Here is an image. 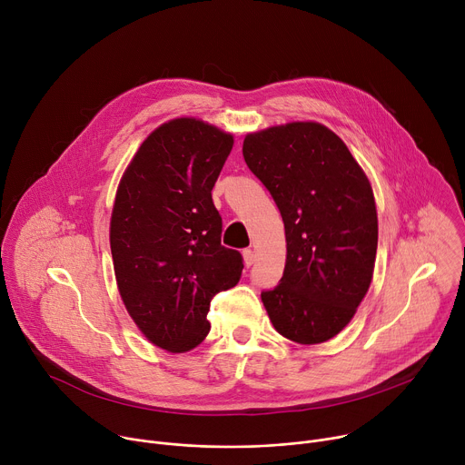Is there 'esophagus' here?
<instances>
[{"label":"esophagus","mask_w":465,"mask_h":465,"mask_svg":"<svg viewBox=\"0 0 465 465\" xmlns=\"http://www.w3.org/2000/svg\"><path fill=\"white\" fill-rule=\"evenodd\" d=\"M242 261H244L246 267L250 269L252 264L255 262V253H253V250H250V248H248V250H244V252H242Z\"/></svg>","instance_id":"esophagus-1"}]
</instances>
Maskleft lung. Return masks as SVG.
Masks as SVG:
<instances>
[{
	"instance_id": "obj_1",
	"label": "left lung",
	"mask_w": 465,
	"mask_h": 465,
	"mask_svg": "<svg viewBox=\"0 0 465 465\" xmlns=\"http://www.w3.org/2000/svg\"><path fill=\"white\" fill-rule=\"evenodd\" d=\"M242 156L285 224L283 278L274 291L261 292L262 305L285 339L327 342L351 322L373 278L371 183L346 143L316 121L250 132Z\"/></svg>"
}]
</instances>
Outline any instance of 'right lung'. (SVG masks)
Masks as SVG:
<instances>
[{"mask_svg": "<svg viewBox=\"0 0 465 465\" xmlns=\"http://www.w3.org/2000/svg\"><path fill=\"white\" fill-rule=\"evenodd\" d=\"M233 134L196 117L162 123L126 165L110 217L119 296L142 335L185 353L210 333L212 298L237 285L242 259L221 244L212 189Z\"/></svg>", "mask_w": 465, "mask_h": 465, "instance_id": "right-lung-1", "label": "right lung"}]
</instances>
